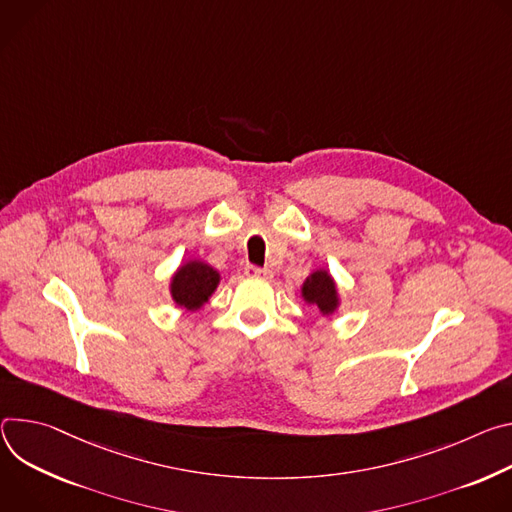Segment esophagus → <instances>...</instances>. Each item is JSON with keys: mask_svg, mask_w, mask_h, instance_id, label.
<instances>
[{"mask_svg": "<svg viewBox=\"0 0 512 512\" xmlns=\"http://www.w3.org/2000/svg\"><path fill=\"white\" fill-rule=\"evenodd\" d=\"M244 274L250 278H270L272 276V272L268 268H260V266H252V264H248L244 268Z\"/></svg>", "mask_w": 512, "mask_h": 512, "instance_id": "1", "label": "esophagus"}]
</instances>
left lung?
Returning a JSON list of instances; mask_svg holds the SVG:
<instances>
[{"label": "left lung", "mask_w": 512, "mask_h": 512, "mask_svg": "<svg viewBox=\"0 0 512 512\" xmlns=\"http://www.w3.org/2000/svg\"><path fill=\"white\" fill-rule=\"evenodd\" d=\"M303 297L307 303L317 305L321 313H331L337 307V291L331 276L325 270H317L305 280Z\"/></svg>", "instance_id": "obj_1"}]
</instances>
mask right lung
<instances>
[{
  "instance_id": "right-lung-1",
  "label": "right lung",
  "mask_w": 512,
  "mask_h": 512,
  "mask_svg": "<svg viewBox=\"0 0 512 512\" xmlns=\"http://www.w3.org/2000/svg\"><path fill=\"white\" fill-rule=\"evenodd\" d=\"M217 282V270L199 260H193L179 268L173 278V285H170V293H173L177 305L189 311H197L211 297Z\"/></svg>"
}]
</instances>
